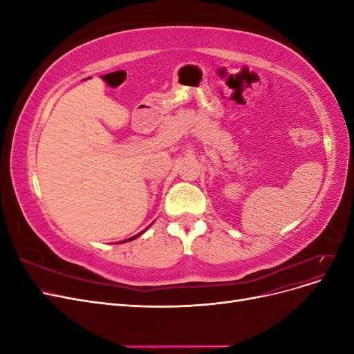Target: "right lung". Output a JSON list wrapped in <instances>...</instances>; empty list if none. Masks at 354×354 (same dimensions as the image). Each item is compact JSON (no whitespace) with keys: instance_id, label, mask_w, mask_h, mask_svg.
Here are the masks:
<instances>
[{"instance_id":"obj_1","label":"right lung","mask_w":354,"mask_h":354,"mask_svg":"<svg viewBox=\"0 0 354 354\" xmlns=\"http://www.w3.org/2000/svg\"><path fill=\"white\" fill-rule=\"evenodd\" d=\"M147 229H149V227H147ZM147 229H146V230H147ZM146 230H143V232H140V233H138V234H136V236H133V238H130V239H125V241H122V242H130V241H134L136 238L140 236V234H143Z\"/></svg>"}]
</instances>
